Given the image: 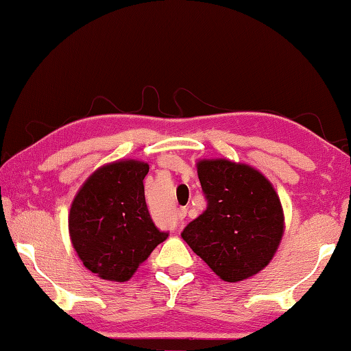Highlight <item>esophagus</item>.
<instances>
[{"mask_svg": "<svg viewBox=\"0 0 351 351\" xmlns=\"http://www.w3.org/2000/svg\"><path fill=\"white\" fill-rule=\"evenodd\" d=\"M186 215H187V209H186V208H180V209L176 210V217H178V219H180V220L184 219Z\"/></svg>", "mask_w": 351, "mask_h": 351, "instance_id": "34e87169", "label": "esophagus"}]
</instances>
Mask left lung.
Here are the masks:
<instances>
[{"label":"left lung","instance_id":"obj_1","mask_svg":"<svg viewBox=\"0 0 351 351\" xmlns=\"http://www.w3.org/2000/svg\"><path fill=\"white\" fill-rule=\"evenodd\" d=\"M197 170L208 206L181 236L221 280H247L270 263L281 242L280 197L271 182L247 164L203 159Z\"/></svg>","mask_w":351,"mask_h":351}]
</instances>
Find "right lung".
I'll return each mask as SVG.
<instances>
[{
	"mask_svg": "<svg viewBox=\"0 0 351 351\" xmlns=\"http://www.w3.org/2000/svg\"><path fill=\"white\" fill-rule=\"evenodd\" d=\"M148 164L126 159L99 167L71 203L70 239L92 274L123 282L169 237L156 228L145 203Z\"/></svg>",
	"mask_w": 351,
	"mask_h": 351,
	"instance_id": "obj_1",
	"label": "right lung"
}]
</instances>
